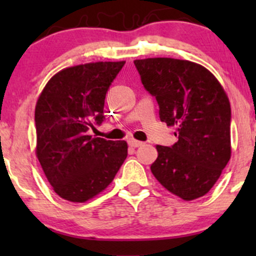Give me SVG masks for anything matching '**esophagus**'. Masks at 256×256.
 <instances>
[{"label": "esophagus", "instance_id": "1", "mask_svg": "<svg viewBox=\"0 0 256 256\" xmlns=\"http://www.w3.org/2000/svg\"><path fill=\"white\" fill-rule=\"evenodd\" d=\"M128 146H132V148H137V146H140L143 144V142H140V140H134V138H130V140H128Z\"/></svg>", "mask_w": 256, "mask_h": 256}]
</instances>
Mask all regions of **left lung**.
I'll return each mask as SVG.
<instances>
[{
	"label": "left lung",
	"instance_id": "obj_1",
	"mask_svg": "<svg viewBox=\"0 0 256 256\" xmlns=\"http://www.w3.org/2000/svg\"><path fill=\"white\" fill-rule=\"evenodd\" d=\"M144 89L156 98L158 116L176 126L178 140L158 146L154 177L185 201L212 189L231 156V108L216 78L201 64L171 58L134 61Z\"/></svg>",
	"mask_w": 256,
	"mask_h": 256
}]
</instances>
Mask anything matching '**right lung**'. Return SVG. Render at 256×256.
Listing matches in <instances>:
<instances>
[{"label":"right lung","instance_id":"right-lung-1","mask_svg":"<svg viewBox=\"0 0 256 256\" xmlns=\"http://www.w3.org/2000/svg\"><path fill=\"white\" fill-rule=\"evenodd\" d=\"M125 61L68 67L46 85L36 104V154L54 192L71 202L92 198L112 183L128 156L125 140L91 137L104 120L108 89Z\"/></svg>","mask_w":256,"mask_h":256}]
</instances>
